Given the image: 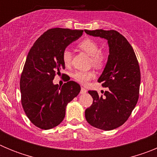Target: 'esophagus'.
<instances>
[{"label":"esophagus","mask_w":157,"mask_h":157,"mask_svg":"<svg viewBox=\"0 0 157 157\" xmlns=\"http://www.w3.org/2000/svg\"><path fill=\"white\" fill-rule=\"evenodd\" d=\"M86 92H87V90H86L85 88H83V87H82L81 88V94H86Z\"/></svg>","instance_id":"34e87169"}]
</instances>
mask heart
I'll return each mask as SVG.
<instances>
[{
	"label": "heart",
	"mask_w": 157,
	"mask_h": 157,
	"mask_svg": "<svg viewBox=\"0 0 157 157\" xmlns=\"http://www.w3.org/2000/svg\"><path fill=\"white\" fill-rule=\"evenodd\" d=\"M78 46L83 51H85L87 54L91 56L92 63L95 66H101L104 63L105 56L101 53L98 45L95 41L90 38L83 40L78 44ZM72 54L69 48H65L62 54V59L66 66H69L71 63ZM95 75L94 72H86V71H76L73 74V78L77 82L81 84L85 85L89 81L94 78Z\"/></svg>",
	"instance_id": "heart-1"
}]
</instances>
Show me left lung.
Masks as SVG:
<instances>
[{
  "mask_svg": "<svg viewBox=\"0 0 157 157\" xmlns=\"http://www.w3.org/2000/svg\"><path fill=\"white\" fill-rule=\"evenodd\" d=\"M87 34L108 41L109 55L98 81L109 89L104 97L89 90L94 101L86 109L85 117L91 126L112 130L125 123L135 108L139 97L141 73L132 46L116 30H85Z\"/></svg>",
  "mask_w": 157,
  "mask_h": 157,
  "instance_id": "obj_1",
  "label": "left lung"
}]
</instances>
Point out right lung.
I'll use <instances>...</instances> for the list:
<instances>
[{"instance_id": "obj_1", "label": "right lung", "mask_w": 157, "mask_h": 157, "mask_svg": "<svg viewBox=\"0 0 157 157\" xmlns=\"http://www.w3.org/2000/svg\"><path fill=\"white\" fill-rule=\"evenodd\" d=\"M82 33L83 30L64 28L48 30L27 54L20 78L22 105L30 122L42 130L53 128L63 121L67 105L81 90L74 81L60 87L52 80L65 68L63 50Z\"/></svg>"}]
</instances>
